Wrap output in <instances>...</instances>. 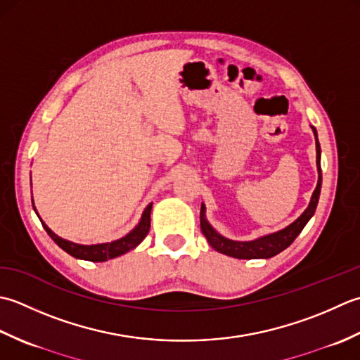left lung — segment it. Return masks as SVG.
Returning a JSON list of instances; mask_svg holds the SVG:
<instances>
[{
  "mask_svg": "<svg viewBox=\"0 0 360 360\" xmlns=\"http://www.w3.org/2000/svg\"><path fill=\"white\" fill-rule=\"evenodd\" d=\"M314 136H315V149H317V171H319V181L317 188L314 189L309 207L304 210V212L300 216L295 222L285 226V229L266 234V236H261L255 240H233L229 238H224L222 234H219L210 222L205 217V205L202 203L200 208V229L205 234V238L210 242V245L217 250L219 253H224L226 256H231V258L238 259H259V258H272V256L281 253L284 248H288L295 238L298 236L304 225L309 222V219L314 216L315 208H317L319 197H320V189H321V167H320V143L317 138V130L312 127Z\"/></svg>",
  "mask_w": 360,
  "mask_h": 360,
  "instance_id": "1",
  "label": "left lung"
}]
</instances>
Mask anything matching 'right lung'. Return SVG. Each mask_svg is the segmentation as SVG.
I'll return each mask as SVG.
<instances>
[{
  "mask_svg": "<svg viewBox=\"0 0 360 360\" xmlns=\"http://www.w3.org/2000/svg\"><path fill=\"white\" fill-rule=\"evenodd\" d=\"M34 210H35V207H34ZM150 210H152V203H149L148 207H146L139 224L130 233H127L124 238L116 239L113 242H107V244H96V245H80V244H75V242H70L67 239L58 238L56 233H53L48 229V225L43 222L41 219H40V222L43 225V229H45L46 233L49 234V238L53 239L56 244L60 247L62 250L67 252L68 255L75 256V258H77V259L102 262L107 259H113V258H116V256H121L124 253L134 250L139 242L148 236L149 229H150Z\"/></svg>",
  "mask_w": 360,
  "mask_h": 360,
  "instance_id": "obj_1",
  "label": "right lung"
}]
</instances>
